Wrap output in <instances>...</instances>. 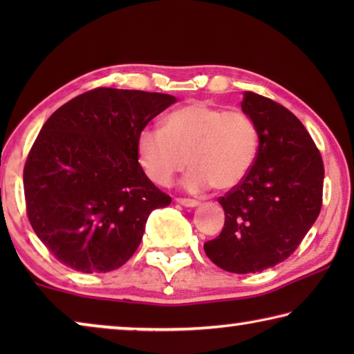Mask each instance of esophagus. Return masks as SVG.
<instances>
[{
    "mask_svg": "<svg viewBox=\"0 0 354 354\" xmlns=\"http://www.w3.org/2000/svg\"><path fill=\"white\" fill-rule=\"evenodd\" d=\"M176 203H179V205L185 206V207H195V206L200 205V201L190 200V198H176Z\"/></svg>",
    "mask_w": 354,
    "mask_h": 354,
    "instance_id": "1",
    "label": "esophagus"
}]
</instances>
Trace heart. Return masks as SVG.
Returning a JSON list of instances; mask_svg holds the SVG:
<instances>
[{"instance_id": "b5f03b06", "label": "heart", "mask_w": 354, "mask_h": 354, "mask_svg": "<svg viewBox=\"0 0 354 354\" xmlns=\"http://www.w3.org/2000/svg\"><path fill=\"white\" fill-rule=\"evenodd\" d=\"M137 154L156 184L169 185L190 164L183 179L185 190L201 192L212 185L225 192L237 187L253 169L257 129L242 111L194 101L169 113L164 128H143Z\"/></svg>"}]
</instances>
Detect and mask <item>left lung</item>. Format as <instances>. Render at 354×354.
Returning a JSON list of instances; mask_svg holds the SVG:
<instances>
[{"label": "left lung", "mask_w": 354, "mask_h": 354, "mask_svg": "<svg viewBox=\"0 0 354 354\" xmlns=\"http://www.w3.org/2000/svg\"><path fill=\"white\" fill-rule=\"evenodd\" d=\"M241 106L259 147L247 178L218 198L225 226L205 251L226 272L256 273L287 259L308 234L322 209L325 169L289 109L254 92H245Z\"/></svg>", "instance_id": "1"}]
</instances>
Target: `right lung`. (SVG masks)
Instances as JSON below:
<instances>
[{
    "label": "right lung",
    "mask_w": 354,
    "mask_h": 354,
    "mask_svg": "<svg viewBox=\"0 0 354 354\" xmlns=\"http://www.w3.org/2000/svg\"><path fill=\"white\" fill-rule=\"evenodd\" d=\"M175 101L98 87L46 120L23 185L29 223L64 266L82 273L122 267L140 245L148 215L170 205L142 170L137 137Z\"/></svg>",
    "instance_id": "1"
}]
</instances>
